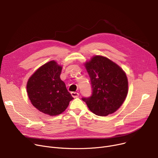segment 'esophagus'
Returning a JSON list of instances; mask_svg holds the SVG:
<instances>
[{"label": "esophagus", "instance_id": "1", "mask_svg": "<svg viewBox=\"0 0 158 158\" xmlns=\"http://www.w3.org/2000/svg\"><path fill=\"white\" fill-rule=\"evenodd\" d=\"M71 95L74 98H77L79 97V94H78L77 92H71Z\"/></svg>", "mask_w": 158, "mask_h": 158}]
</instances>
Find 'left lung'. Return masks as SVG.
<instances>
[{
  "label": "left lung",
  "instance_id": "1",
  "mask_svg": "<svg viewBox=\"0 0 158 158\" xmlns=\"http://www.w3.org/2000/svg\"><path fill=\"white\" fill-rule=\"evenodd\" d=\"M92 95L82 98L89 110L98 116L112 114L123 103L128 93V80L122 69L108 58L95 56L85 63Z\"/></svg>",
  "mask_w": 158,
  "mask_h": 158
}]
</instances>
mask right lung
<instances>
[{
  "instance_id": "obj_1",
  "label": "right lung",
  "mask_w": 158,
  "mask_h": 158,
  "mask_svg": "<svg viewBox=\"0 0 158 158\" xmlns=\"http://www.w3.org/2000/svg\"><path fill=\"white\" fill-rule=\"evenodd\" d=\"M62 66L54 60L46 63L28 79L27 92L31 104L50 116L62 113L73 98L60 79Z\"/></svg>"
}]
</instances>
